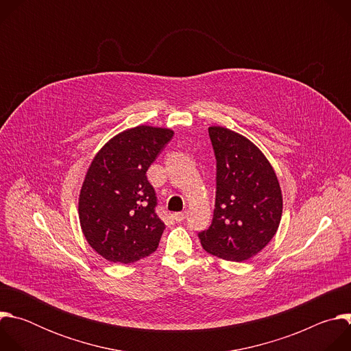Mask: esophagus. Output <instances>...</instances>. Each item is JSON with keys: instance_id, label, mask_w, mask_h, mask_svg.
I'll use <instances>...</instances> for the list:
<instances>
[{"instance_id": "obj_1", "label": "esophagus", "mask_w": 351, "mask_h": 351, "mask_svg": "<svg viewBox=\"0 0 351 351\" xmlns=\"http://www.w3.org/2000/svg\"><path fill=\"white\" fill-rule=\"evenodd\" d=\"M186 217H187V213H186V211H183V213H175V214H173V219H175L176 222L184 221Z\"/></svg>"}]
</instances>
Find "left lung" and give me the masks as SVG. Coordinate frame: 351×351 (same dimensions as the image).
I'll list each match as a JSON object with an SVG mask.
<instances>
[{"mask_svg":"<svg viewBox=\"0 0 351 351\" xmlns=\"http://www.w3.org/2000/svg\"><path fill=\"white\" fill-rule=\"evenodd\" d=\"M217 160L215 210L198 233L207 253L228 261L254 257L275 236L282 218V191L274 168L244 136L208 128Z\"/></svg>","mask_w":351,"mask_h":351,"instance_id":"8db88e82","label":"left lung"}]
</instances>
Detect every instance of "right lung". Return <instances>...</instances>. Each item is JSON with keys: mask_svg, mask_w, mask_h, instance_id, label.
Here are the masks:
<instances>
[{"mask_svg": "<svg viewBox=\"0 0 351 351\" xmlns=\"http://www.w3.org/2000/svg\"><path fill=\"white\" fill-rule=\"evenodd\" d=\"M172 137L171 129L137 126L94 157L80 190L79 219L86 240L106 260L132 264L157 250L165 223L147 169Z\"/></svg>", "mask_w": 351, "mask_h": 351, "instance_id": "add662e5", "label": "right lung"}]
</instances>
